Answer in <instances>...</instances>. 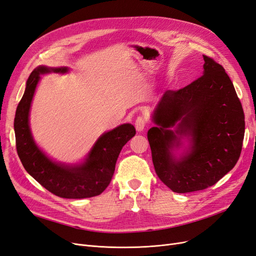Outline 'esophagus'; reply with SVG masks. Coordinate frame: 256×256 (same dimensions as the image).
<instances>
[{
    "instance_id": "34e87169",
    "label": "esophagus",
    "mask_w": 256,
    "mask_h": 256,
    "mask_svg": "<svg viewBox=\"0 0 256 256\" xmlns=\"http://www.w3.org/2000/svg\"><path fill=\"white\" fill-rule=\"evenodd\" d=\"M146 117L139 116L135 121V128H136L137 132H142L146 128Z\"/></svg>"
}]
</instances>
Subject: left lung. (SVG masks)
I'll use <instances>...</instances> for the list:
<instances>
[{
	"mask_svg": "<svg viewBox=\"0 0 256 256\" xmlns=\"http://www.w3.org/2000/svg\"><path fill=\"white\" fill-rule=\"evenodd\" d=\"M204 61L200 78L164 92L152 114L156 126L148 132L156 174L176 193L215 184L242 152V103L222 66L206 56Z\"/></svg>",
	"mask_w": 256,
	"mask_h": 256,
	"instance_id": "left-lung-1",
	"label": "left lung"
}]
</instances>
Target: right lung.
<instances>
[{
    "mask_svg": "<svg viewBox=\"0 0 256 256\" xmlns=\"http://www.w3.org/2000/svg\"><path fill=\"white\" fill-rule=\"evenodd\" d=\"M70 68L40 65L30 74L14 117L16 152L27 173L50 193L62 198L81 200L101 194L110 184L122 148L136 134L124 123L103 133L79 164L54 162L38 146L30 126V112L36 88L45 74H66Z\"/></svg>",
    "mask_w": 256,
    "mask_h": 256,
    "instance_id": "obj_1",
    "label": "right lung"
}]
</instances>
